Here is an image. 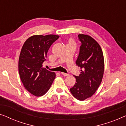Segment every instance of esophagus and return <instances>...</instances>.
Returning a JSON list of instances; mask_svg holds the SVG:
<instances>
[{"mask_svg":"<svg viewBox=\"0 0 126 126\" xmlns=\"http://www.w3.org/2000/svg\"><path fill=\"white\" fill-rule=\"evenodd\" d=\"M61 74L62 75L64 76H69V74L63 73V72H61Z\"/></svg>","mask_w":126,"mask_h":126,"instance_id":"obj_1","label":"esophagus"}]
</instances>
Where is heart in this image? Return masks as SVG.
Segmentation results:
<instances>
[{
	"instance_id": "obj_1",
	"label": "heart",
	"mask_w": 126,
	"mask_h": 126,
	"mask_svg": "<svg viewBox=\"0 0 126 126\" xmlns=\"http://www.w3.org/2000/svg\"><path fill=\"white\" fill-rule=\"evenodd\" d=\"M71 43H73V42H71Z\"/></svg>"
}]
</instances>
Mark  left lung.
I'll return each instance as SVG.
<instances>
[{
    "label": "left lung",
    "instance_id": "left-lung-1",
    "mask_svg": "<svg viewBox=\"0 0 126 126\" xmlns=\"http://www.w3.org/2000/svg\"><path fill=\"white\" fill-rule=\"evenodd\" d=\"M81 43L76 64L81 68L79 76L74 75L76 83L70 88L74 97L84 100L92 96L99 88L104 69L103 53L99 44L90 36L79 34Z\"/></svg>",
    "mask_w": 126,
    "mask_h": 126
}]
</instances>
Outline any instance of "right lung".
<instances>
[{
  "mask_svg": "<svg viewBox=\"0 0 126 126\" xmlns=\"http://www.w3.org/2000/svg\"><path fill=\"white\" fill-rule=\"evenodd\" d=\"M56 35H33L25 41L18 62L19 73L24 87L36 96L49 91L56 74L42 67L51 45L58 39Z\"/></svg>",
  "mask_w": 126,
  "mask_h": 126,
  "instance_id": "obj_1",
  "label": "right lung"
}]
</instances>
